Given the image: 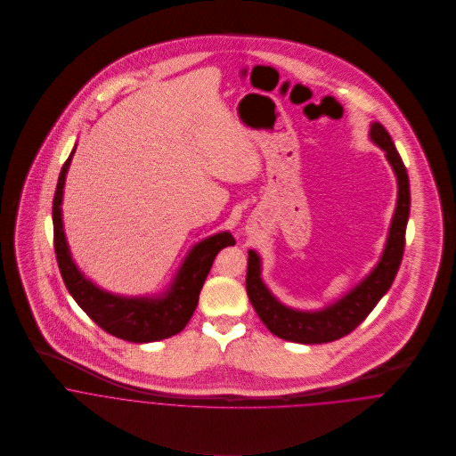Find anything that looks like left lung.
I'll list each match as a JSON object with an SVG mask.
<instances>
[{"label":"left lung","instance_id":"obj_1","mask_svg":"<svg viewBox=\"0 0 456 456\" xmlns=\"http://www.w3.org/2000/svg\"><path fill=\"white\" fill-rule=\"evenodd\" d=\"M369 138L387 156L396 177V205L393 210L385 249L376 266L347 293L325 307L304 311L282 304L261 277V256L249 249L248 255V297L263 325L279 338L298 344L333 342L360 325L387 295L398 272L405 246V228L409 221L411 191L403 161L391 140L390 133L378 121L370 125Z\"/></svg>","mask_w":456,"mask_h":456}]
</instances>
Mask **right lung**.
<instances>
[{
    "mask_svg": "<svg viewBox=\"0 0 456 456\" xmlns=\"http://www.w3.org/2000/svg\"><path fill=\"white\" fill-rule=\"evenodd\" d=\"M75 149L77 143L73 145L61 168L53 203L54 249L66 289L78 304V307L96 325L118 338L134 344H145L179 333L188 325L195 313L198 295L210 272L214 258L223 248L233 246L235 239L230 232H219L196 242L181 263L172 282L159 295L126 297L100 288L77 266L66 240L61 205L66 174L71 165Z\"/></svg>",
    "mask_w": 456,
    "mask_h": 456,
    "instance_id": "add662e5",
    "label": "right lung"
}]
</instances>
